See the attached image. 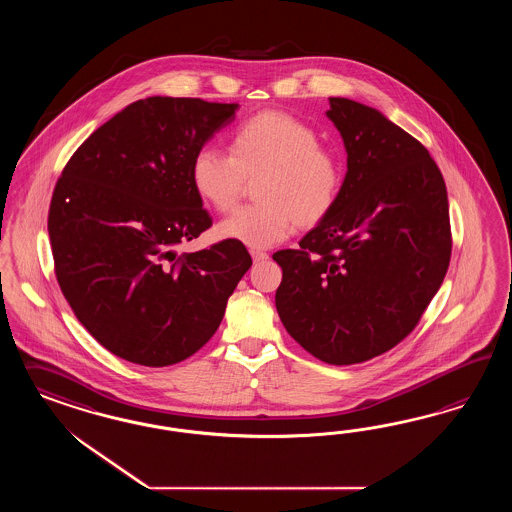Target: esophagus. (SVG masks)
<instances>
[{
	"mask_svg": "<svg viewBox=\"0 0 512 512\" xmlns=\"http://www.w3.org/2000/svg\"><path fill=\"white\" fill-rule=\"evenodd\" d=\"M251 257H253V261H255V263H263V261L268 259V253L259 251V249H251Z\"/></svg>",
	"mask_w": 512,
	"mask_h": 512,
	"instance_id": "34e87169",
	"label": "esophagus"
}]
</instances>
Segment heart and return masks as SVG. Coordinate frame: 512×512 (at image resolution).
Returning <instances> with one entry per match:
<instances>
[{
  "mask_svg": "<svg viewBox=\"0 0 512 512\" xmlns=\"http://www.w3.org/2000/svg\"><path fill=\"white\" fill-rule=\"evenodd\" d=\"M257 176L259 202L225 217L217 236L264 249L289 238L295 225L311 229L323 223L340 201L345 169L313 127L279 110H264L236 125L229 155L202 146L189 167L195 193L217 212L231 210L246 180Z\"/></svg>",
  "mask_w": 512,
  "mask_h": 512,
  "instance_id": "obj_1",
  "label": "heart"
}]
</instances>
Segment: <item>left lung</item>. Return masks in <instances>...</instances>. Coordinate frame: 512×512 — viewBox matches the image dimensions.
Returning <instances> with one entry per match:
<instances>
[{"mask_svg": "<svg viewBox=\"0 0 512 512\" xmlns=\"http://www.w3.org/2000/svg\"><path fill=\"white\" fill-rule=\"evenodd\" d=\"M347 174L332 214L274 261L276 310L313 357L349 366L417 326L450 263L447 187L428 150L379 110L330 97Z\"/></svg>", "mask_w": 512, "mask_h": 512, "instance_id": "obj_1", "label": "left lung"}]
</instances>
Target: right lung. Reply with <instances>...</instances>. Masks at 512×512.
Returning a JSON list of instances; mask_svg holds the SVG:
<instances>
[{"label": "right lung", "instance_id": "right-lung-1", "mask_svg": "<svg viewBox=\"0 0 512 512\" xmlns=\"http://www.w3.org/2000/svg\"><path fill=\"white\" fill-rule=\"evenodd\" d=\"M236 110L191 97L135 101L80 144L54 187L48 234L60 289L116 357L161 368L197 353L251 266L233 240L176 253L212 227L189 167Z\"/></svg>", "mask_w": 512, "mask_h": 512}]
</instances>
